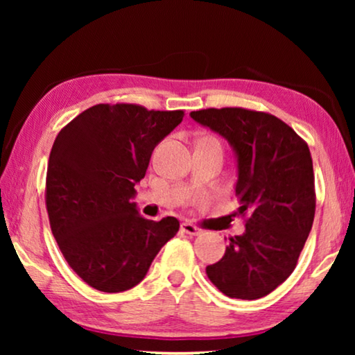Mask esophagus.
Segmentation results:
<instances>
[{
    "mask_svg": "<svg viewBox=\"0 0 355 355\" xmlns=\"http://www.w3.org/2000/svg\"><path fill=\"white\" fill-rule=\"evenodd\" d=\"M181 230H182V232H186V234H189V236H198L202 232L200 227H197L196 225H192V223H189V221L182 223Z\"/></svg>",
    "mask_w": 355,
    "mask_h": 355,
    "instance_id": "1",
    "label": "esophagus"
}]
</instances>
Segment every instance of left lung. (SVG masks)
<instances>
[{
    "instance_id": "8db88e82",
    "label": "left lung",
    "mask_w": 355,
    "mask_h": 355,
    "mask_svg": "<svg viewBox=\"0 0 355 355\" xmlns=\"http://www.w3.org/2000/svg\"><path fill=\"white\" fill-rule=\"evenodd\" d=\"M192 119L215 130L237 155L236 197L245 221L207 276L227 297L254 300L283 284L297 265L315 216L307 142L279 118L245 108H207Z\"/></svg>"
}]
</instances>
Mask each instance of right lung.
Segmentation results:
<instances>
[{
    "label": "right lung",
    "instance_id": "obj_1",
    "mask_svg": "<svg viewBox=\"0 0 355 355\" xmlns=\"http://www.w3.org/2000/svg\"><path fill=\"white\" fill-rule=\"evenodd\" d=\"M182 118V110L100 103L56 135L45 189L51 232L71 268L94 289L137 286L179 231L176 218L147 220L130 198L153 148Z\"/></svg>",
    "mask_w": 355,
    "mask_h": 355
}]
</instances>
